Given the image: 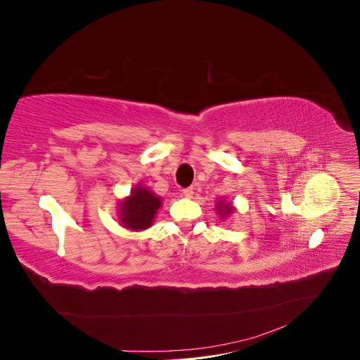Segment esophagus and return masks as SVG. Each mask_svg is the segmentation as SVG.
Instances as JSON below:
<instances>
[{"mask_svg":"<svg viewBox=\"0 0 360 360\" xmlns=\"http://www.w3.org/2000/svg\"><path fill=\"white\" fill-rule=\"evenodd\" d=\"M181 195H183L184 198H192V197H193V189H192V188L183 189V191H181Z\"/></svg>","mask_w":360,"mask_h":360,"instance_id":"esophagus-1","label":"esophagus"}]
</instances>
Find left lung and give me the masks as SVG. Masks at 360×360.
Wrapping results in <instances>:
<instances>
[{
	"mask_svg": "<svg viewBox=\"0 0 360 360\" xmlns=\"http://www.w3.org/2000/svg\"><path fill=\"white\" fill-rule=\"evenodd\" d=\"M214 209H216V213L221 216V219H226V217H230L236 212V207L231 202H228L225 198L217 200Z\"/></svg>",
	"mask_w": 360,
	"mask_h": 360,
	"instance_id": "1",
	"label": "left lung"
}]
</instances>
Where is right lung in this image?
<instances>
[{
  "label": "right lung",
  "mask_w": 360,
  "mask_h": 360,
  "mask_svg": "<svg viewBox=\"0 0 360 360\" xmlns=\"http://www.w3.org/2000/svg\"><path fill=\"white\" fill-rule=\"evenodd\" d=\"M160 205V197L143 184H136L118 204V222L126 230L144 231L153 225Z\"/></svg>",
  "instance_id": "add662e5"
}]
</instances>
